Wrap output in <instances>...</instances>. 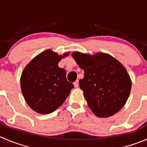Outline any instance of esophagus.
I'll list each match as a JSON object with an SVG mask.
<instances>
[{
  "label": "esophagus",
  "instance_id": "1",
  "mask_svg": "<svg viewBox=\"0 0 147 147\" xmlns=\"http://www.w3.org/2000/svg\"><path fill=\"white\" fill-rule=\"evenodd\" d=\"M74 86L76 88H78L79 87V80H76V82L74 83Z\"/></svg>",
  "mask_w": 147,
  "mask_h": 147
}]
</instances>
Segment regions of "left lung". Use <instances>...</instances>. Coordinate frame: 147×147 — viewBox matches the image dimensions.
Returning <instances> with one entry per match:
<instances>
[{"label": "left lung", "instance_id": "1", "mask_svg": "<svg viewBox=\"0 0 147 147\" xmlns=\"http://www.w3.org/2000/svg\"><path fill=\"white\" fill-rule=\"evenodd\" d=\"M71 55L84 71L79 86L92 113L100 118L118 113L126 102L131 89V78L125 67L104 53L91 55L74 52Z\"/></svg>", "mask_w": 147, "mask_h": 147}]
</instances>
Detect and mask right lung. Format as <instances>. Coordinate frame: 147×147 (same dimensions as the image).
Returning <instances> with one entry per match:
<instances>
[{
	"instance_id": "obj_1",
	"label": "right lung",
	"mask_w": 147,
	"mask_h": 147,
	"mask_svg": "<svg viewBox=\"0 0 147 147\" xmlns=\"http://www.w3.org/2000/svg\"><path fill=\"white\" fill-rule=\"evenodd\" d=\"M69 53L58 55L50 49L34 57L21 76V89L28 105L40 114H49L63 103L74 88L58 63Z\"/></svg>"
}]
</instances>
